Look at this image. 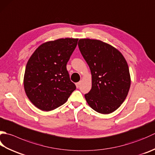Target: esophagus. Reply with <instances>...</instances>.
Segmentation results:
<instances>
[{"mask_svg": "<svg viewBox=\"0 0 155 155\" xmlns=\"http://www.w3.org/2000/svg\"><path fill=\"white\" fill-rule=\"evenodd\" d=\"M81 82H78V83H76V86H77V88H79V87H80V85H81Z\"/></svg>", "mask_w": 155, "mask_h": 155, "instance_id": "obj_1", "label": "esophagus"}]
</instances>
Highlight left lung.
<instances>
[{
	"instance_id": "8db88e82",
	"label": "left lung",
	"mask_w": 155,
	"mask_h": 155,
	"mask_svg": "<svg viewBox=\"0 0 155 155\" xmlns=\"http://www.w3.org/2000/svg\"><path fill=\"white\" fill-rule=\"evenodd\" d=\"M82 56L92 75V87L84 95L93 110L109 114L120 107L130 87L128 64L119 50L97 39H81L78 43Z\"/></svg>"
}]
</instances>
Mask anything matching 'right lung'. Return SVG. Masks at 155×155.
Listing matches in <instances>:
<instances>
[{
	"mask_svg": "<svg viewBox=\"0 0 155 155\" xmlns=\"http://www.w3.org/2000/svg\"><path fill=\"white\" fill-rule=\"evenodd\" d=\"M78 39L65 38L45 42L27 63L24 89L27 97L42 111H51L67 101L76 89L66 64Z\"/></svg>",
	"mask_w": 155,
	"mask_h": 155,
	"instance_id": "right-lung-1",
	"label": "right lung"
}]
</instances>
